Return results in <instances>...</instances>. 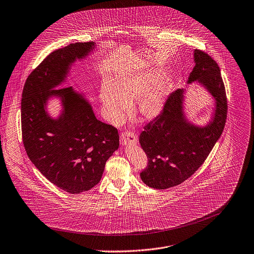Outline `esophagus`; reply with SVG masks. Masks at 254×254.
Instances as JSON below:
<instances>
[{
	"mask_svg": "<svg viewBox=\"0 0 254 254\" xmlns=\"http://www.w3.org/2000/svg\"><path fill=\"white\" fill-rule=\"evenodd\" d=\"M120 142L123 146L136 145L138 143V137L132 132H125L121 135Z\"/></svg>",
	"mask_w": 254,
	"mask_h": 254,
	"instance_id": "1",
	"label": "esophagus"
}]
</instances>
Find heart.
<instances>
[{
    "mask_svg": "<svg viewBox=\"0 0 254 254\" xmlns=\"http://www.w3.org/2000/svg\"><path fill=\"white\" fill-rule=\"evenodd\" d=\"M160 75L156 70H143L123 74L112 85L105 84L100 92L105 118L113 124L120 123L136 100L135 111L142 119L157 118L173 89L170 79H158Z\"/></svg>",
    "mask_w": 254,
    "mask_h": 254,
    "instance_id": "1",
    "label": "heart"
}]
</instances>
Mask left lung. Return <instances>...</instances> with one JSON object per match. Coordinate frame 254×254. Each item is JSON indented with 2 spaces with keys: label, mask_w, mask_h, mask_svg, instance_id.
I'll use <instances>...</instances> for the list:
<instances>
[{
  "label": "left lung",
  "mask_w": 254,
  "mask_h": 254,
  "mask_svg": "<svg viewBox=\"0 0 254 254\" xmlns=\"http://www.w3.org/2000/svg\"><path fill=\"white\" fill-rule=\"evenodd\" d=\"M194 66L187 84L195 83L213 100V112L203 125L189 120L185 112L187 89L173 92L163 112L144 127L139 142L148 167L140 177L152 189L165 190L182 184L204 162L219 139L225 124L227 102L217 64L195 50Z\"/></svg>",
  "instance_id": "left-lung-1"
}]
</instances>
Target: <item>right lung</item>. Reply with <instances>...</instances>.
Here are the masks:
<instances>
[{
  "instance_id": "right-lung-1",
  "label": "right lung",
  "mask_w": 254,
  "mask_h": 254,
  "mask_svg": "<svg viewBox=\"0 0 254 254\" xmlns=\"http://www.w3.org/2000/svg\"><path fill=\"white\" fill-rule=\"evenodd\" d=\"M95 49L96 44L90 42L55 51L29 75L23 90L26 152L51 183L69 193H80L97 185L106 161L119 148L117 129L95 117L86 94L72 86L60 88L71 66ZM52 99L60 101L58 117L47 110Z\"/></svg>"
}]
</instances>
